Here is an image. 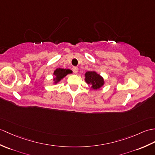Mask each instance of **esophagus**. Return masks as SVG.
Returning a JSON list of instances; mask_svg holds the SVG:
<instances>
[{
    "instance_id": "esophagus-1",
    "label": "esophagus",
    "mask_w": 155,
    "mask_h": 155,
    "mask_svg": "<svg viewBox=\"0 0 155 155\" xmlns=\"http://www.w3.org/2000/svg\"><path fill=\"white\" fill-rule=\"evenodd\" d=\"M73 71L74 72V73H75V74H77V73H78V67H73Z\"/></svg>"
}]
</instances>
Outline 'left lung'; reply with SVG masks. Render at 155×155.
<instances>
[{
    "instance_id": "obj_1",
    "label": "left lung",
    "mask_w": 155,
    "mask_h": 155,
    "mask_svg": "<svg viewBox=\"0 0 155 155\" xmlns=\"http://www.w3.org/2000/svg\"><path fill=\"white\" fill-rule=\"evenodd\" d=\"M85 81L88 84H92L93 89L100 88L104 84V79L94 71H88L84 74Z\"/></svg>"
}]
</instances>
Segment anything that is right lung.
Masks as SVG:
<instances>
[{"label":"right lung","mask_w":155,"mask_h":155,"mask_svg":"<svg viewBox=\"0 0 155 155\" xmlns=\"http://www.w3.org/2000/svg\"><path fill=\"white\" fill-rule=\"evenodd\" d=\"M72 71L69 69H57L54 72V74L55 75L56 77L53 79L55 81V83L58 82L60 81L61 79H62L63 77L66 76L67 74L71 73Z\"/></svg>","instance_id":"right-lung-1"}]
</instances>
